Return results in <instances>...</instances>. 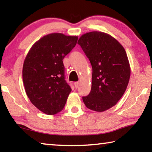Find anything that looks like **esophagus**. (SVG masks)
<instances>
[{"instance_id": "1", "label": "esophagus", "mask_w": 152, "mask_h": 152, "mask_svg": "<svg viewBox=\"0 0 152 152\" xmlns=\"http://www.w3.org/2000/svg\"><path fill=\"white\" fill-rule=\"evenodd\" d=\"M79 85H80V83L78 82H74V86H75V87L76 88H78V87H79Z\"/></svg>"}]
</instances>
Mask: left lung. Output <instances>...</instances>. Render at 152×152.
<instances>
[{"mask_svg": "<svg viewBox=\"0 0 152 152\" xmlns=\"http://www.w3.org/2000/svg\"><path fill=\"white\" fill-rule=\"evenodd\" d=\"M92 68L90 94L82 97L88 109L103 112L122 97L130 78L131 68L124 48L106 33L92 31L78 42Z\"/></svg>", "mask_w": 152, "mask_h": 152, "instance_id": "left-lung-1", "label": "left lung"}]
</instances>
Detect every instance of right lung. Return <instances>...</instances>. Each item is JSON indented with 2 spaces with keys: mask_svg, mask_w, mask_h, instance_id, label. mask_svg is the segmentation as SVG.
Returning <instances> with one entry per match:
<instances>
[{
  "mask_svg": "<svg viewBox=\"0 0 152 152\" xmlns=\"http://www.w3.org/2000/svg\"><path fill=\"white\" fill-rule=\"evenodd\" d=\"M78 36L51 33L31 48L23 67V81L31 103L51 115L65 106L72 89L65 80L63 59L75 47Z\"/></svg>",
  "mask_w": 152,
  "mask_h": 152,
  "instance_id": "right-lung-1",
  "label": "right lung"
}]
</instances>
